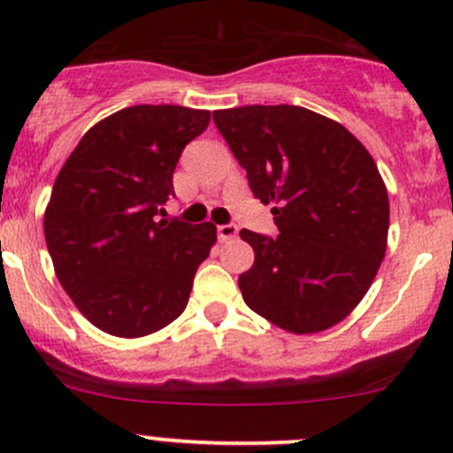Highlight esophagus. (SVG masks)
Returning a JSON list of instances; mask_svg holds the SVG:
<instances>
[{"label":"esophagus","instance_id":"esophagus-1","mask_svg":"<svg viewBox=\"0 0 453 453\" xmlns=\"http://www.w3.org/2000/svg\"><path fill=\"white\" fill-rule=\"evenodd\" d=\"M217 234H219V241H232L236 239V234H239V230H236V226H232V223H227V226H219L217 227Z\"/></svg>","mask_w":453,"mask_h":453}]
</instances>
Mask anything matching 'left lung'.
<instances>
[{"label": "left lung", "mask_w": 453, "mask_h": 453, "mask_svg": "<svg viewBox=\"0 0 453 453\" xmlns=\"http://www.w3.org/2000/svg\"><path fill=\"white\" fill-rule=\"evenodd\" d=\"M212 118L254 197L273 203L280 232L241 230L254 250L239 276L245 304L296 335L335 326L362 303L386 256L390 201L372 155L340 122L294 104Z\"/></svg>", "instance_id": "obj_1"}]
</instances>
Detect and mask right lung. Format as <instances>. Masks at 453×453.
I'll list each match as a JSON object with an SVG mask.
<instances>
[{
  "instance_id": "1",
  "label": "right lung",
  "mask_w": 453,
  "mask_h": 453,
  "mask_svg": "<svg viewBox=\"0 0 453 453\" xmlns=\"http://www.w3.org/2000/svg\"><path fill=\"white\" fill-rule=\"evenodd\" d=\"M210 111L135 104L91 127L63 164L43 217L58 282L100 331L144 337L184 313L212 223L157 221L181 150Z\"/></svg>"
}]
</instances>
